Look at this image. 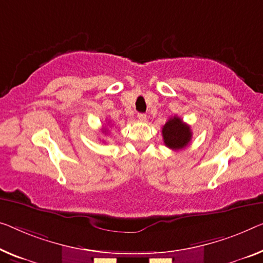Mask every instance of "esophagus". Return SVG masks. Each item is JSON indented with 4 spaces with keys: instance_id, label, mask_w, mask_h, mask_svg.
<instances>
[{
    "instance_id": "obj_1",
    "label": "esophagus",
    "mask_w": 263,
    "mask_h": 263,
    "mask_svg": "<svg viewBox=\"0 0 263 263\" xmlns=\"http://www.w3.org/2000/svg\"><path fill=\"white\" fill-rule=\"evenodd\" d=\"M138 119L140 120V121H145L146 120V115H145V113H138Z\"/></svg>"
}]
</instances>
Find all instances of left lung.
I'll return each instance as SVG.
<instances>
[{
  "mask_svg": "<svg viewBox=\"0 0 263 263\" xmlns=\"http://www.w3.org/2000/svg\"><path fill=\"white\" fill-rule=\"evenodd\" d=\"M164 144L171 150H182L190 143L193 132L187 124L183 123L179 117L175 116L166 121L163 126Z\"/></svg>",
  "mask_w": 263,
  "mask_h": 263,
  "instance_id": "8db88e82",
  "label": "left lung"
}]
</instances>
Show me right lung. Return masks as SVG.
I'll list each match as a JSON object with an SVG mask.
<instances>
[{
    "instance_id": "add662e5",
    "label": "right lung",
    "mask_w": 263,
    "mask_h": 263,
    "mask_svg": "<svg viewBox=\"0 0 263 263\" xmlns=\"http://www.w3.org/2000/svg\"><path fill=\"white\" fill-rule=\"evenodd\" d=\"M104 132H105V133H107V130H105V131H104Z\"/></svg>"
}]
</instances>
